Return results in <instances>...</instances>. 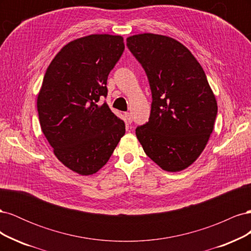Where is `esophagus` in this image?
<instances>
[{"mask_svg": "<svg viewBox=\"0 0 251 251\" xmlns=\"http://www.w3.org/2000/svg\"><path fill=\"white\" fill-rule=\"evenodd\" d=\"M125 115H126V121L128 124H131L132 123V120H133V117H132V114L131 113H128V112H126V113H125Z\"/></svg>", "mask_w": 251, "mask_h": 251, "instance_id": "obj_1", "label": "esophagus"}]
</instances>
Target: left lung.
Segmentation results:
<instances>
[{"label": "left lung", "mask_w": 251, "mask_h": 251, "mask_svg": "<svg viewBox=\"0 0 251 251\" xmlns=\"http://www.w3.org/2000/svg\"><path fill=\"white\" fill-rule=\"evenodd\" d=\"M126 46L146 71L151 91L150 119L136 128L146 153L166 172L192 165L214 130L216 96L198 60L170 36L141 33Z\"/></svg>", "instance_id": "left-lung-1"}]
</instances>
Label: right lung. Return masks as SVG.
<instances>
[{
	"label": "right lung",
	"instance_id": "obj_1",
	"mask_svg": "<svg viewBox=\"0 0 251 251\" xmlns=\"http://www.w3.org/2000/svg\"><path fill=\"white\" fill-rule=\"evenodd\" d=\"M125 50L124 37L91 34L59 50L37 95L41 128L66 168L82 176L109 161L126 133L125 123L107 102V80Z\"/></svg>",
	"mask_w": 251,
	"mask_h": 251
}]
</instances>
